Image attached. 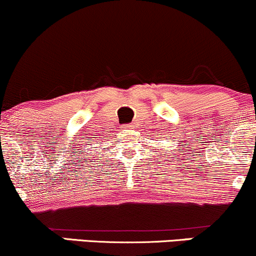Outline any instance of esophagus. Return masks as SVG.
Listing matches in <instances>:
<instances>
[{"label": "esophagus", "instance_id": "34e87169", "mask_svg": "<svg viewBox=\"0 0 256 256\" xmlns=\"http://www.w3.org/2000/svg\"><path fill=\"white\" fill-rule=\"evenodd\" d=\"M122 128H124V130H131L132 124H125L124 126H122Z\"/></svg>", "mask_w": 256, "mask_h": 256}]
</instances>
